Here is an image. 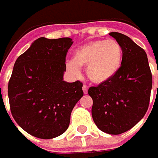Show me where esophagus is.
<instances>
[{
  "mask_svg": "<svg viewBox=\"0 0 158 158\" xmlns=\"http://www.w3.org/2000/svg\"><path fill=\"white\" fill-rule=\"evenodd\" d=\"M82 90H83V93H84V94H87V93H88V86L84 84V85L82 86Z\"/></svg>",
  "mask_w": 158,
  "mask_h": 158,
  "instance_id": "1",
  "label": "esophagus"
}]
</instances>
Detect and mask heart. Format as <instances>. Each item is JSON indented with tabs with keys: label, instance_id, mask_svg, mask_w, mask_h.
I'll list each match as a JSON object with an SVG mask.
<instances>
[{
	"label": "heart",
	"instance_id": "heart-1",
	"mask_svg": "<svg viewBox=\"0 0 158 158\" xmlns=\"http://www.w3.org/2000/svg\"><path fill=\"white\" fill-rule=\"evenodd\" d=\"M123 59L122 47L114 40H95L78 47L73 53V60L67 69L74 75L80 74V68L86 69L88 78L101 84L110 81L118 74Z\"/></svg>",
	"mask_w": 158,
	"mask_h": 158
}]
</instances>
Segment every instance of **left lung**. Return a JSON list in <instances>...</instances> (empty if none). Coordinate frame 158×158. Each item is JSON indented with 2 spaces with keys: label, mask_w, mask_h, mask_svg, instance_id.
I'll return each mask as SVG.
<instances>
[{
  "label": "left lung",
  "mask_w": 158,
  "mask_h": 158,
  "mask_svg": "<svg viewBox=\"0 0 158 158\" xmlns=\"http://www.w3.org/2000/svg\"><path fill=\"white\" fill-rule=\"evenodd\" d=\"M110 36L122 47L123 59L118 74L110 81L90 87L91 114L95 124L106 134L119 135L131 129L147 112L152 88L148 57L142 47L118 32Z\"/></svg>",
  "instance_id": "left-lung-1"
}]
</instances>
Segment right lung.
<instances>
[{
    "label": "right lung",
    "mask_w": 158,
    "mask_h": 158,
    "mask_svg": "<svg viewBox=\"0 0 158 158\" xmlns=\"http://www.w3.org/2000/svg\"><path fill=\"white\" fill-rule=\"evenodd\" d=\"M69 38L35 40L15 60L9 81L10 111L28 134L52 139L68 129L71 112L83 96L80 81H63Z\"/></svg>",
    "instance_id": "1"
}]
</instances>
